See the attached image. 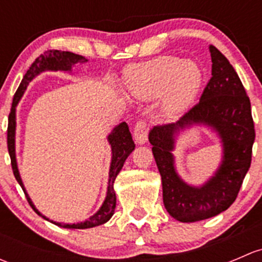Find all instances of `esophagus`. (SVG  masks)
Instances as JSON below:
<instances>
[{"label": "esophagus", "instance_id": "esophagus-1", "mask_svg": "<svg viewBox=\"0 0 262 262\" xmlns=\"http://www.w3.org/2000/svg\"><path fill=\"white\" fill-rule=\"evenodd\" d=\"M134 139L138 144H144L148 141V128L143 120L138 121L134 126Z\"/></svg>", "mask_w": 262, "mask_h": 262}]
</instances>
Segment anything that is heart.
I'll list each match as a JSON object with an SVG mask.
<instances>
[{"label":"heart","mask_w":262,"mask_h":262,"mask_svg":"<svg viewBox=\"0 0 262 262\" xmlns=\"http://www.w3.org/2000/svg\"><path fill=\"white\" fill-rule=\"evenodd\" d=\"M204 81L199 63L176 55H160L130 66L125 72L129 95L139 101L160 96L157 115L172 120L190 109L198 99Z\"/></svg>","instance_id":"heart-1"}]
</instances>
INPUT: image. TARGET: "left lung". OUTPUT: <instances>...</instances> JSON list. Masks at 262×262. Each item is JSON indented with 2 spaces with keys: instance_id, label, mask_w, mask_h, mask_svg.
Wrapping results in <instances>:
<instances>
[{
  "instance_id": "left-lung-1",
  "label": "left lung",
  "mask_w": 262,
  "mask_h": 262,
  "mask_svg": "<svg viewBox=\"0 0 262 262\" xmlns=\"http://www.w3.org/2000/svg\"><path fill=\"white\" fill-rule=\"evenodd\" d=\"M212 78L200 101L176 123L157 125L149 132V143L162 180L163 204L182 223L204 221L228 209L238 195L251 166L255 128L251 102L238 75L215 47L209 46ZM192 125L209 126L222 143V161L214 175L200 187L185 183L176 171V139Z\"/></svg>"
}]
</instances>
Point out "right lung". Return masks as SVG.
Instances as JSON below:
<instances>
[{"label": "right lung", "instance_id": "obj_1", "mask_svg": "<svg viewBox=\"0 0 262 262\" xmlns=\"http://www.w3.org/2000/svg\"><path fill=\"white\" fill-rule=\"evenodd\" d=\"M87 62V59L82 55L75 54V53L71 52H60V50H48V52L40 54V57L36 58L34 60V63L31 64V67L29 68L28 72L24 76L23 81H21L20 86H18L17 91L15 92L14 100H12V106L11 112L9 115V126H7V148H9L10 158H11V166L12 171H14L15 179H16L20 186L23 187L24 192L26 195V199H28L29 204L31 205L34 210L39 214V215L43 216L44 219L49 221L46 215H43L38 209L35 208V205L31 202L30 196L26 192L25 186H24V182L21 180L20 172H18L17 168V161H16V150H15V136H16V106L20 101V99L23 97L24 92H25L26 87L29 86L31 81L36 77L38 75H40L41 72H46V71H63V72H72V67L77 63H84ZM107 142L112 146V163H110V170H109V182H107V191L106 196H105L104 203L100 207V209L97 210L94 215L90 216L87 221L81 222V223H73V224H64V223H58V222H53L55 226H59L62 228H72V229H86V228H92V227L101 226V224L106 223L110 218L114 214L115 207H116V195L114 190V181L118 176V173L120 172V170L123 168L124 162L128 158V156L136 148L133 138H132V134L129 132V126L125 121L120 123L119 125H116L113 129L112 133L107 136Z\"/></svg>", "mask_w": 262, "mask_h": 262}]
</instances>
